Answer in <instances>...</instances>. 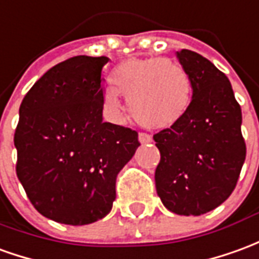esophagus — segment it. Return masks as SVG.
Here are the masks:
<instances>
[{
  "instance_id": "obj_1",
  "label": "esophagus",
  "mask_w": 259,
  "mask_h": 259,
  "mask_svg": "<svg viewBox=\"0 0 259 259\" xmlns=\"http://www.w3.org/2000/svg\"><path fill=\"white\" fill-rule=\"evenodd\" d=\"M139 140H140V143H143V144H146V143L153 142V137L150 135H147V133H140V135H139Z\"/></svg>"
}]
</instances>
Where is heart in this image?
Segmentation results:
<instances>
[{"mask_svg":"<svg viewBox=\"0 0 259 259\" xmlns=\"http://www.w3.org/2000/svg\"><path fill=\"white\" fill-rule=\"evenodd\" d=\"M111 88L102 92V108L113 120H122L123 104L139 123L151 129L177 124L192 102V79L181 63L162 57L129 59L113 68Z\"/></svg>","mask_w":259,"mask_h":259,"instance_id":"1","label":"heart"}]
</instances>
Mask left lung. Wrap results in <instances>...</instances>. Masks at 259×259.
I'll use <instances>...</instances> for the list:
<instances>
[{"mask_svg": "<svg viewBox=\"0 0 259 259\" xmlns=\"http://www.w3.org/2000/svg\"><path fill=\"white\" fill-rule=\"evenodd\" d=\"M177 57L192 79V102L178 123L153 137L161 154L155 188L169 211L200 216L236 188L247 151L243 116L226 74L192 50Z\"/></svg>", "mask_w": 259, "mask_h": 259, "instance_id": "1", "label": "left lung"}]
</instances>
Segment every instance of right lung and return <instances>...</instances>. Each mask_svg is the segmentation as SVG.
I'll list each match as a JSON object with an SVG mask.
<instances>
[{"instance_id": "add662e5", "label": "right lung", "mask_w": 259, "mask_h": 259, "mask_svg": "<svg viewBox=\"0 0 259 259\" xmlns=\"http://www.w3.org/2000/svg\"><path fill=\"white\" fill-rule=\"evenodd\" d=\"M108 57L75 56L36 81L19 108L16 175L45 218L82 226L105 218L116 177L140 146L137 132L102 120Z\"/></svg>"}]
</instances>
